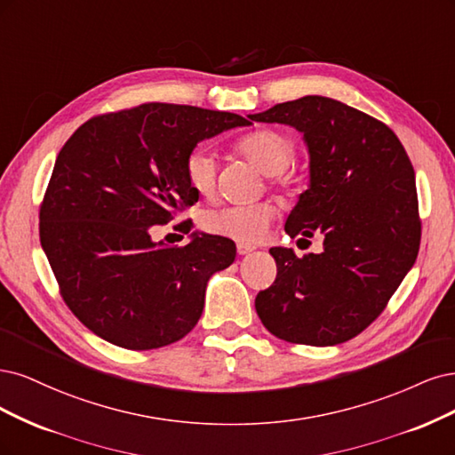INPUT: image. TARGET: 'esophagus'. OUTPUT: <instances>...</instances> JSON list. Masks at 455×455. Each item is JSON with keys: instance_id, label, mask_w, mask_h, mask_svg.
Wrapping results in <instances>:
<instances>
[{"instance_id": "34e87169", "label": "esophagus", "mask_w": 455, "mask_h": 455, "mask_svg": "<svg viewBox=\"0 0 455 455\" xmlns=\"http://www.w3.org/2000/svg\"><path fill=\"white\" fill-rule=\"evenodd\" d=\"M236 249H238V253H240V255H247V253L255 251V245H249V243H238V245H236Z\"/></svg>"}]
</instances>
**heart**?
<instances>
[{
  "mask_svg": "<svg viewBox=\"0 0 455 455\" xmlns=\"http://www.w3.org/2000/svg\"><path fill=\"white\" fill-rule=\"evenodd\" d=\"M236 153L251 163L260 173L272 178V185L285 196L299 190L300 181L285 170L295 158V143L283 132L274 128H259L236 141ZM185 175L190 188L202 198H212L217 188V164L212 153L195 149L187 156ZM277 210L270 202L253 206H223L204 215V228L217 236H225L242 243H257L267 236Z\"/></svg>",
  "mask_w": 455,
  "mask_h": 455,
  "instance_id": "b5f03b06",
  "label": "heart"
}]
</instances>
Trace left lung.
<instances>
[{"instance_id":"1","label":"left lung","mask_w":455,"mask_h":455,"mask_svg":"<svg viewBox=\"0 0 455 455\" xmlns=\"http://www.w3.org/2000/svg\"><path fill=\"white\" fill-rule=\"evenodd\" d=\"M249 119L302 132L310 187L285 232L323 236L317 255L270 249L277 275L255 310L285 342L342 344L384 312L416 262L421 223L412 163L389 126L332 98L304 96Z\"/></svg>"}]
</instances>
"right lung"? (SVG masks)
<instances>
[{
  "mask_svg": "<svg viewBox=\"0 0 455 455\" xmlns=\"http://www.w3.org/2000/svg\"><path fill=\"white\" fill-rule=\"evenodd\" d=\"M249 124L227 111L143 104L73 132L41 204L39 238L86 329L126 349L163 347L195 329L208 280L232 265L236 245L193 232L168 247L153 242L151 227L198 202L185 175L196 143Z\"/></svg>",
  "mask_w": 455,
  "mask_h": 455,
  "instance_id": "1",
  "label": "right lung"
}]
</instances>
